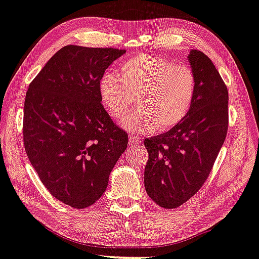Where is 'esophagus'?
Wrapping results in <instances>:
<instances>
[{
  "label": "esophagus",
  "mask_w": 259,
  "mask_h": 259,
  "mask_svg": "<svg viewBox=\"0 0 259 259\" xmlns=\"http://www.w3.org/2000/svg\"><path fill=\"white\" fill-rule=\"evenodd\" d=\"M130 143L131 145H140L141 139L139 137H135V135H131L130 137Z\"/></svg>",
  "instance_id": "obj_1"
}]
</instances>
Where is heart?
<instances>
[{
	"mask_svg": "<svg viewBox=\"0 0 259 259\" xmlns=\"http://www.w3.org/2000/svg\"><path fill=\"white\" fill-rule=\"evenodd\" d=\"M98 94L114 119L124 118L137 98L138 110L122 120L127 132H165L188 116L196 98L197 77L189 66L138 55L121 63L120 74L106 70L99 78Z\"/></svg>",
	"mask_w": 259,
	"mask_h": 259,
	"instance_id": "heart-1",
	"label": "heart"
}]
</instances>
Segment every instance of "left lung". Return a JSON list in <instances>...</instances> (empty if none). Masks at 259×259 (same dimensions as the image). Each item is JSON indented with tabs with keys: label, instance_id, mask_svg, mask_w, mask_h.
I'll list each match as a JSON object with an SVG mask.
<instances>
[{
	"label": "left lung",
	"instance_id": "obj_1",
	"mask_svg": "<svg viewBox=\"0 0 259 259\" xmlns=\"http://www.w3.org/2000/svg\"><path fill=\"white\" fill-rule=\"evenodd\" d=\"M188 61L197 77L190 112L168 132L145 140L146 191L163 208H176L198 192L228 130V90L215 66L197 50L190 51Z\"/></svg>",
	"mask_w": 259,
	"mask_h": 259
}]
</instances>
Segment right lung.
Here are the masks:
<instances>
[{
  "mask_svg": "<svg viewBox=\"0 0 259 259\" xmlns=\"http://www.w3.org/2000/svg\"><path fill=\"white\" fill-rule=\"evenodd\" d=\"M126 51L68 45L30 83L24 103V146L52 196L74 208L105 192L128 137L102 105L98 82Z\"/></svg>",
  "mask_w": 259,
  "mask_h": 259,
  "instance_id": "obj_1",
  "label": "right lung"
}]
</instances>
